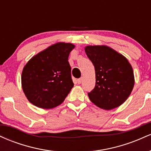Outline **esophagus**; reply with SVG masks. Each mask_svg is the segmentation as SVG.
<instances>
[{
    "instance_id": "obj_1",
    "label": "esophagus",
    "mask_w": 151,
    "mask_h": 151,
    "mask_svg": "<svg viewBox=\"0 0 151 151\" xmlns=\"http://www.w3.org/2000/svg\"><path fill=\"white\" fill-rule=\"evenodd\" d=\"M82 80H83V78L81 77V78H79V79H77V83L79 84H80L81 82H82Z\"/></svg>"
}]
</instances>
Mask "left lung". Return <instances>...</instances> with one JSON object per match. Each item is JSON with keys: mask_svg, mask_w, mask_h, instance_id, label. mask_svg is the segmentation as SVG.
<instances>
[{"mask_svg": "<svg viewBox=\"0 0 151 151\" xmlns=\"http://www.w3.org/2000/svg\"><path fill=\"white\" fill-rule=\"evenodd\" d=\"M85 52L96 73V84L88 93L89 99L106 110L119 106L134 86L131 65L123 55L106 46H87Z\"/></svg>", "mask_w": 151, "mask_h": 151, "instance_id": "8db88e82", "label": "left lung"}]
</instances>
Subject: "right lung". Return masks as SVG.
<instances>
[{
    "mask_svg": "<svg viewBox=\"0 0 151 151\" xmlns=\"http://www.w3.org/2000/svg\"><path fill=\"white\" fill-rule=\"evenodd\" d=\"M74 48L70 43H57L26 64L22 73V87L32 104L52 109L64 101L74 86L68 62Z\"/></svg>",
    "mask_w": 151,
    "mask_h": 151,
    "instance_id": "right-lung-1",
    "label": "right lung"
}]
</instances>
